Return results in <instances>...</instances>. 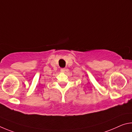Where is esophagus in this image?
Instances as JSON below:
<instances>
[{"instance_id":"esophagus-1","label":"esophagus","mask_w":132,"mask_h":132,"mask_svg":"<svg viewBox=\"0 0 132 132\" xmlns=\"http://www.w3.org/2000/svg\"><path fill=\"white\" fill-rule=\"evenodd\" d=\"M60 71H61L62 72H65L66 70H65V68H61V70H60Z\"/></svg>"}]
</instances>
